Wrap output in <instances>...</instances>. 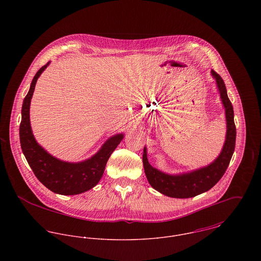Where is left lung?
<instances>
[{"label":"left lung","instance_id":"left-lung-1","mask_svg":"<svg viewBox=\"0 0 261 261\" xmlns=\"http://www.w3.org/2000/svg\"><path fill=\"white\" fill-rule=\"evenodd\" d=\"M212 75L215 77L220 91L227 121L226 141L219 156L211 165L205 168L184 175L172 176L152 168L148 161L147 149L146 148L144 149L143 163L148 181L154 190L166 196L173 198H191L210 190L222 178L234 152L236 126L234 123L233 107L228 98L223 79L214 70H212Z\"/></svg>","mask_w":261,"mask_h":261}]
</instances>
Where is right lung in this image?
<instances>
[{"mask_svg": "<svg viewBox=\"0 0 261 261\" xmlns=\"http://www.w3.org/2000/svg\"><path fill=\"white\" fill-rule=\"evenodd\" d=\"M48 64L38 70L23 101L20 123L21 148L33 173L44 186L56 194L76 195L90 190L99 182L108 160L121 142L123 136L116 135L112 137L95 155L77 164L59 161L42 149L36 143L31 130L29 110L38 77Z\"/></svg>", "mask_w": 261, "mask_h": 261, "instance_id": "right-lung-1", "label": "right lung"}]
</instances>
